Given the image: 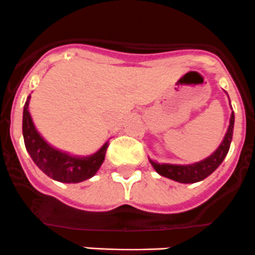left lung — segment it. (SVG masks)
<instances>
[{
  "instance_id": "obj_1",
  "label": "left lung",
  "mask_w": 255,
  "mask_h": 255,
  "mask_svg": "<svg viewBox=\"0 0 255 255\" xmlns=\"http://www.w3.org/2000/svg\"><path fill=\"white\" fill-rule=\"evenodd\" d=\"M233 128L234 113L232 112L228 130H227L221 145L218 146V148L214 151L212 155L208 156L205 160L200 161V162L191 163V165H172V163H157L150 158L151 165H152V167L155 168L158 175L170 178V180L177 181V182L181 183L200 182V181L205 180L211 173L214 172L217 167L223 162L224 157L227 156L229 147H231Z\"/></svg>"
}]
</instances>
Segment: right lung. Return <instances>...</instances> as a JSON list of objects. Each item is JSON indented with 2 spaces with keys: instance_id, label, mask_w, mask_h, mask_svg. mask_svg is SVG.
<instances>
[{
  "instance_id": "obj_1",
  "label": "right lung",
  "mask_w": 255,
  "mask_h": 255,
  "mask_svg": "<svg viewBox=\"0 0 255 255\" xmlns=\"http://www.w3.org/2000/svg\"><path fill=\"white\" fill-rule=\"evenodd\" d=\"M29 99L31 95L27 98L23 108L22 131L24 145L33 162L48 177L63 183H78L93 177L104 162L109 141L105 142L97 152L85 157L72 156L57 150L39 135L34 127L28 110Z\"/></svg>"
}]
</instances>
